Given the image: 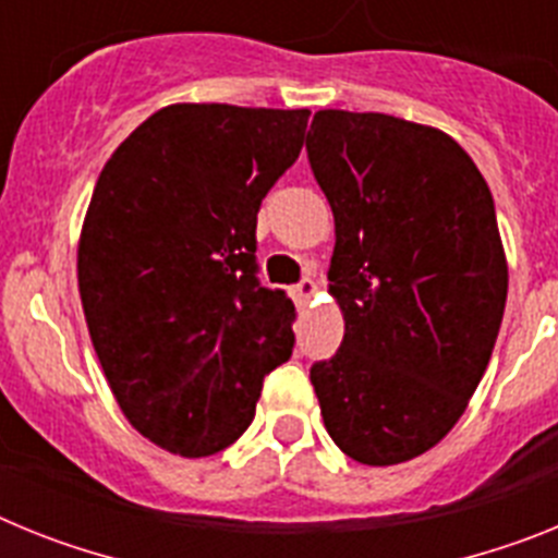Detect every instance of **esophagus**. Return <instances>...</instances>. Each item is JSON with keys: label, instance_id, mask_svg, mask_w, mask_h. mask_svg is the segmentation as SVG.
<instances>
[{"label": "esophagus", "instance_id": "34e87169", "mask_svg": "<svg viewBox=\"0 0 558 558\" xmlns=\"http://www.w3.org/2000/svg\"><path fill=\"white\" fill-rule=\"evenodd\" d=\"M293 293H295V302L307 304V302H313V295L318 293V284H315L313 279H302V282L293 288Z\"/></svg>", "mask_w": 558, "mask_h": 558}]
</instances>
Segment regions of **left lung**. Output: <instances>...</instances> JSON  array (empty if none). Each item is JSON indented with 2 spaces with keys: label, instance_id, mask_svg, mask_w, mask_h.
Here are the masks:
<instances>
[{
  "label": "left lung",
  "instance_id": "8db88e82",
  "mask_svg": "<svg viewBox=\"0 0 558 558\" xmlns=\"http://www.w3.org/2000/svg\"><path fill=\"white\" fill-rule=\"evenodd\" d=\"M307 153L343 313L338 354L310 368L324 427L366 466L405 463L456 427L489 366L509 293L495 201L452 136L391 113L315 111Z\"/></svg>",
  "mask_w": 558,
  "mask_h": 558
}]
</instances>
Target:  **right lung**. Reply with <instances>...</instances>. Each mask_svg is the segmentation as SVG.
I'll return each instance as SVG.
<instances>
[{
    "label": "right lung",
    "instance_id": "add662e5",
    "mask_svg": "<svg viewBox=\"0 0 558 558\" xmlns=\"http://www.w3.org/2000/svg\"><path fill=\"white\" fill-rule=\"evenodd\" d=\"M307 108L175 102L111 153L77 240L102 374L147 441L206 458L243 436L293 352V304L256 282V211L299 159Z\"/></svg>",
    "mask_w": 558,
    "mask_h": 558
}]
</instances>
